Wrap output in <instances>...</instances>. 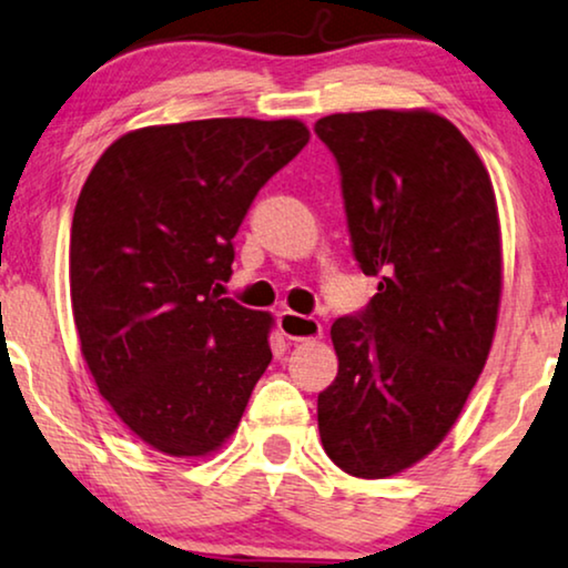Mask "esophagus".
I'll use <instances>...</instances> for the list:
<instances>
[{
    "mask_svg": "<svg viewBox=\"0 0 568 568\" xmlns=\"http://www.w3.org/2000/svg\"><path fill=\"white\" fill-rule=\"evenodd\" d=\"M278 331H282L290 341H315V338H321L323 325L317 323L315 317L284 310V313L278 315Z\"/></svg>",
    "mask_w": 568,
    "mask_h": 568,
    "instance_id": "34e87169",
    "label": "esophagus"
}]
</instances>
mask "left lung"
<instances>
[{
	"instance_id": "obj_1",
	"label": "left lung",
	"mask_w": 568,
	"mask_h": 568,
	"mask_svg": "<svg viewBox=\"0 0 568 568\" xmlns=\"http://www.w3.org/2000/svg\"><path fill=\"white\" fill-rule=\"evenodd\" d=\"M341 170L354 255L377 294L338 317V375L317 395L325 453L390 478L439 447L486 367L501 305L491 178L445 115L333 113L315 123Z\"/></svg>"
}]
</instances>
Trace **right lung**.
I'll list each match as a JSON object with an SVG mask.
<instances>
[{
	"mask_svg": "<svg viewBox=\"0 0 568 568\" xmlns=\"http://www.w3.org/2000/svg\"><path fill=\"white\" fill-rule=\"evenodd\" d=\"M307 142L297 119L144 126L82 185L69 243L80 348L108 406L158 453H216L271 364L274 317L220 290L255 193Z\"/></svg>",
	"mask_w": 568,
	"mask_h": 568,
	"instance_id": "add662e5",
	"label": "right lung"
}]
</instances>
